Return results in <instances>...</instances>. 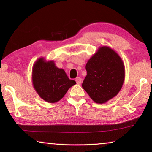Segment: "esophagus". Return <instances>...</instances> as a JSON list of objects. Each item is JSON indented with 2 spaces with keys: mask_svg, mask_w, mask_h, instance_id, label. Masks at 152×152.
I'll return each mask as SVG.
<instances>
[{
  "mask_svg": "<svg viewBox=\"0 0 152 152\" xmlns=\"http://www.w3.org/2000/svg\"><path fill=\"white\" fill-rule=\"evenodd\" d=\"M76 82L78 84H80L81 82H82L81 78H80V77H77V78H76Z\"/></svg>",
  "mask_w": 152,
  "mask_h": 152,
  "instance_id": "esophagus-1",
  "label": "esophagus"
}]
</instances>
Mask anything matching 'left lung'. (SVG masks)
Instances as JSON below:
<instances>
[{
  "label": "left lung",
  "mask_w": 152,
  "mask_h": 152,
  "mask_svg": "<svg viewBox=\"0 0 152 152\" xmlns=\"http://www.w3.org/2000/svg\"><path fill=\"white\" fill-rule=\"evenodd\" d=\"M86 70L82 88L96 103H105L121 89L125 74L124 63L116 51L108 46L98 49L87 61Z\"/></svg>",
  "instance_id": "8db88e82"
}]
</instances>
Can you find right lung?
I'll use <instances>...</instances> for the list:
<instances>
[{
  "instance_id": "1",
  "label": "right lung",
  "mask_w": 152,
  "mask_h": 152,
  "mask_svg": "<svg viewBox=\"0 0 152 152\" xmlns=\"http://www.w3.org/2000/svg\"><path fill=\"white\" fill-rule=\"evenodd\" d=\"M32 82L38 95L50 103L60 101L76 84L75 81L68 78L64 70L56 66L54 61H46L44 58H39L33 64Z\"/></svg>"
}]
</instances>
